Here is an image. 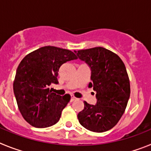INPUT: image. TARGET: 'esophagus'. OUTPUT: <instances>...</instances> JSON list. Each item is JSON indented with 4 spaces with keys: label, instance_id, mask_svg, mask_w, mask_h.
Returning a JSON list of instances; mask_svg holds the SVG:
<instances>
[{
    "label": "esophagus",
    "instance_id": "obj_1",
    "mask_svg": "<svg viewBox=\"0 0 151 151\" xmlns=\"http://www.w3.org/2000/svg\"><path fill=\"white\" fill-rule=\"evenodd\" d=\"M76 100H77L76 97H75L74 95H71V100H70V101H76Z\"/></svg>",
    "mask_w": 151,
    "mask_h": 151
}]
</instances>
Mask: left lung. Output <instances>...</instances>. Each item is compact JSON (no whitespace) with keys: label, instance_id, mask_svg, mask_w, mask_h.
<instances>
[{"label":"left lung","instance_id":"left-lung-1","mask_svg":"<svg viewBox=\"0 0 151 151\" xmlns=\"http://www.w3.org/2000/svg\"><path fill=\"white\" fill-rule=\"evenodd\" d=\"M77 57L91 68L88 87L96 91L97 104L84 102L78 114L79 123L91 132L110 130L122 117L130 97V82L125 64L115 53L102 47L75 50Z\"/></svg>","mask_w":151,"mask_h":151}]
</instances>
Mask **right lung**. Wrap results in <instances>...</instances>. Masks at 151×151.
<instances>
[{
    "label": "right lung",
    "instance_id": "obj_1",
    "mask_svg": "<svg viewBox=\"0 0 151 151\" xmlns=\"http://www.w3.org/2000/svg\"><path fill=\"white\" fill-rule=\"evenodd\" d=\"M73 51L45 46L24 57L17 69L13 92L24 119L36 128H47L60 120L61 113L70 101V95H58L50 86L58 84L61 65L76 60Z\"/></svg>",
    "mask_w": 151,
    "mask_h": 151
}]
</instances>
